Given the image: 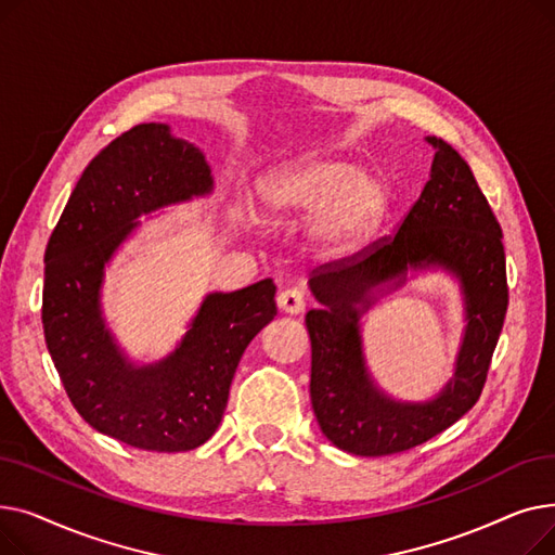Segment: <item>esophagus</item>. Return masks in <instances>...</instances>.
I'll list each match as a JSON object with an SVG mask.
<instances>
[{"label":"esophagus","mask_w":555,"mask_h":555,"mask_svg":"<svg viewBox=\"0 0 555 555\" xmlns=\"http://www.w3.org/2000/svg\"><path fill=\"white\" fill-rule=\"evenodd\" d=\"M276 304L285 314H301L306 310V299L299 289H283L276 297Z\"/></svg>","instance_id":"esophagus-1"}]
</instances>
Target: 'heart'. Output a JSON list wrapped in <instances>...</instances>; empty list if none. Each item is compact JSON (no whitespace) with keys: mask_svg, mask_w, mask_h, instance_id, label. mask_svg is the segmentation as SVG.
<instances>
[{"mask_svg":"<svg viewBox=\"0 0 555 555\" xmlns=\"http://www.w3.org/2000/svg\"><path fill=\"white\" fill-rule=\"evenodd\" d=\"M258 195L272 218L310 216V243L324 256H344L360 247L387 207V189L377 175L322 155L272 170L260 180Z\"/></svg>","mask_w":555,"mask_h":555,"instance_id":"b5f03b06","label":"heart"}]
</instances>
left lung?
I'll use <instances>...</instances> for the list:
<instances>
[{"instance_id": "1", "label": "left lung", "mask_w": 555, "mask_h": 555, "mask_svg": "<svg viewBox=\"0 0 555 555\" xmlns=\"http://www.w3.org/2000/svg\"><path fill=\"white\" fill-rule=\"evenodd\" d=\"M427 141L436 149L429 182L391 236L324 262L310 276L312 295L324 306L306 314L312 410L328 441L360 456L412 450L470 412L506 317L502 227L465 159L443 139ZM429 261H441L462 279L469 331L447 391L425 405H400L377 392L363 369L354 304L365 307L375 284L391 278L401 282L406 264Z\"/></svg>"}]
</instances>
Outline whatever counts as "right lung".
<instances>
[{"label":"right lung","mask_w":555,"mask_h":555,"mask_svg":"<svg viewBox=\"0 0 555 555\" xmlns=\"http://www.w3.org/2000/svg\"><path fill=\"white\" fill-rule=\"evenodd\" d=\"M211 168L164 124H139L87 164L44 249L42 328L76 412L96 431L151 452H186L218 429L233 373L276 314L272 279L204 299L180 348L132 369L99 312L112 251L141 214L211 191Z\"/></svg>","instance_id":"right-lung-1"}]
</instances>
